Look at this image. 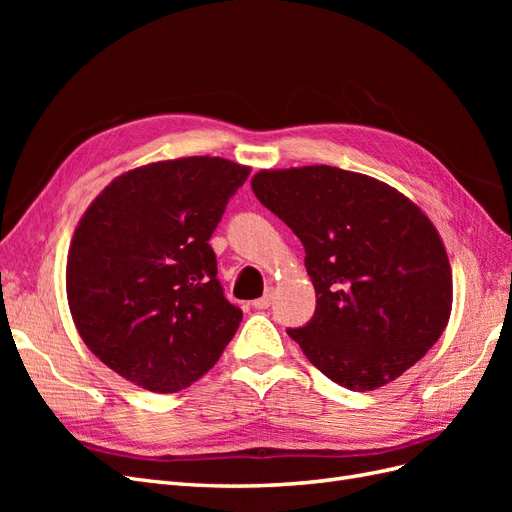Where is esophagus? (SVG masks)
<instances>
[{
  "mask_svg": "<svg viewBox=\"0 0 512 512\" xmlns=\"http://www.w3.org/2000/svg\"><path fill=\"white\" fill-rule=\"evenodd\" d=\"M271 303H273V288H267L265 294H262L260 299H256L252 305H254V309H269Z\"/></svg>",
  "mask_w": 512,
  "mask_h": 512,
  "instance_id": "obj_1",
  "label": "esophagus"
}]
</instances>
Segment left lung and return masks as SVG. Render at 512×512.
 Here are the masks:
<instances>
[{"label": "left lung", "instance_id": "left-lung-1", "mask_svg": "<svg viewBox=\"0 0 512 512\" xmlns=\"http://www.w3.org/2000/svg\"><path fill=\"white\" fill-rule=\"evenodd\" d=\"M252 190L305 247L316 312L286 331L309 363L371 391L421 361L453 303L451 265L427 215L386 183L324 164L260 170Z\"/></svg>", "mask_w": 512, "mask_h": 512}]
</instances>
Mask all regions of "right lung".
<instances>
[{
  "label": "right lung",
  "instance_id": "right-lung-1",
  "mask_svg": "<svg viewBox=\"0 0 512 512\" xmlns=\"http://www.w3.org/2000/svg\"><path fill=\"white\" fill-rule=\"evenodd\" d=\"M250 168L224 158L117 177L74 230L66 288L83 342L121 378L177 393L218 363L243 312L209 245Z\"/></svg>",
  "mask_w": 512,
  "mask_h": 512
}]
</instances>
